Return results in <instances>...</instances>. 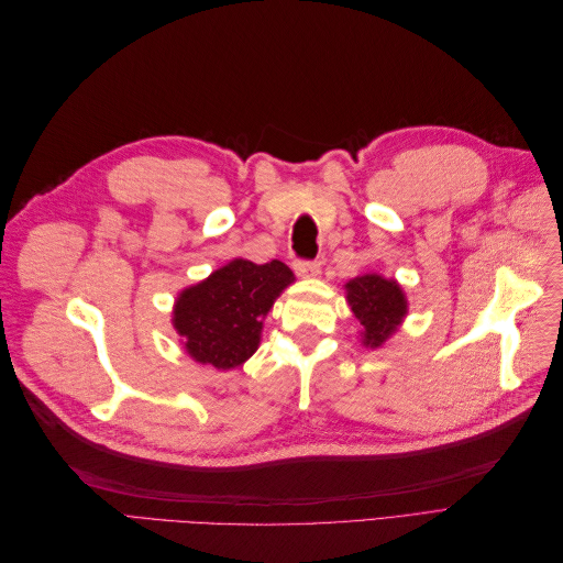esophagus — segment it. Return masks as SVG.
<instances>
[{
	"label": "esophagus",
	"instance_id": "obj_1",
	"mask_svg": "<svg viewBox=\"0 0 563 563\" xmlns=\"http://www.w3.org/2000/svg\"><path fill=\"white\" fill-rule=\"evenodd\" d=\"M294 269H296V275L302 277V279H314V277H319L321 265L319 263H310V261H298L294 265Z\"/></svg>",
	"mask_w": 563,
	"mask_h": 563
}]
</instances>
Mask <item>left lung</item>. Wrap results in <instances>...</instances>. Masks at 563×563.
Instances as JSON below:
<instances>
[{
	"label": "left lung",
	"instance_id": "1",
	"mask_svg": "<svg viewBox=\"0 0 563 563\" xmlns=\"http://www.w3.org/2000/svg\"><path fill=\"white\" fill-rule=\"evenodd\" d=\"M345 298L352 317L360 323V343L378 350L399 331L408 314V300L397 279L378 272L354 277L345 284Z\"/></svg>",
	"mask_w": 563,
	"mask_h": 563
}]
</instances>
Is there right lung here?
<instances>
[{
  "label": "right lung",
  "instance_id": "add662e5",
  "mask_svg": "<svg viewBox=\"0 0 563 563\" xmlns=\"http://www.w3.org/2000/svg\"><path fill=\"white\" fill-rule=\"evenodd\" d=\"M296 282L282 261L255 265L232 258L207 279L183 288L172 323L190 360L218 371L242 366L261 345L263 319Z\"/></svg>",
  "mask_w": 563,
  "mask_h": 563
}]
</instances>
